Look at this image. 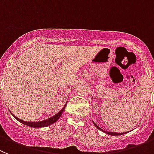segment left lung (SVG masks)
I'll return each mask as SVG.
<instances>
[{"mask_svg":"<svg viewBox=\"0 0 154 154\" xmlns=\"http://www.w3.org/2000/svg\"><path fill=\"white\" fill-rule=\"evenodd\" d=\"M93 123H94V126H95V127H96L97 128V129H99V130H100V131H103V132L106 133V134H110V135H112V136H118V135H122V134H124V133H114V132H107V131H103V130H102V129H101L100 127H98V126L97 125V124H95V123H94V121H93Z\"/></svg>","mask_w":154,"mask_h":154,"instance_id":"1","label":"left lung"}]
</instances>
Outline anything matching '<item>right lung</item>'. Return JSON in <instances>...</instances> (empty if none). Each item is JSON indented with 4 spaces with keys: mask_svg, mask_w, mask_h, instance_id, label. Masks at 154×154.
Masks as SVG:
<instances>
[{
    "mask_svg": "<svg viewBox=\"0 0 154 154\" xmlns=\"http://www.w3.org/2000/svg\"><path fill=\"white\" fill-rule=\"evenodd\" d=\"M66 104H67V103H66ZM66 104H65V106H63L61 110L58 112L57 114H55L54 116H53V117H51V118L47 119V120H42V121H37V122L24 121V120H20V119H19L18 117H15L13 113H12V115H13L15 119H17V120H18L19 122L22 123V124H24V125L29 126V127H35V128H37V127H47V126L51 125V124H54V123H55L56 121H57L58 119L60 118V116H61V114L63 113V110L65 109Z\"/></svg>",
    "mask_w": 154,
    "mask_h": 154,
    "instance_id": "1",
    "label": "right lung"
}]
</instances>
